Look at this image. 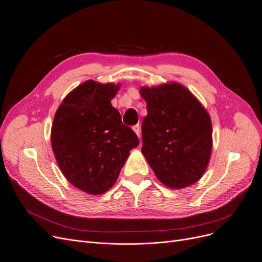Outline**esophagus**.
Wrapping results in <instances>:
<instances>
[{"mask_svg": "<svg viewBox=\"0 0 262 262\" xmlns=\"http://www.w3.org/2000/svg\"><path fill=\"white\" fill-rule=\"evenodd\" d=\"M133 129H134V132H135V133H136L137 136L140 138V136H141V129H140V125H139V124H137V125L133 126Z\"/></svg>", "mask_w": 262, "mask_h": 262, "instance_id": "obj_1", "label": "esophagus"}]
</instances>
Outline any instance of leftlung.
<instances>
[{
  "label": "left lung",
  "instance_id": "obj_1",
  "mask_svg": "<svg viewBox=\"0 0 262 262\" xmlns=\"http://www.w3.org/2000/svg\"><path fill=\"white\" fill-rule=\"evenodd\" d=\"M148 115L141 125V152L164 185L182 189L204 173L211 153L207 111L185 86L142 87Z\"/></svg>",
  "mask_w": 262,
  "mask_h": 262
}]
</instances>
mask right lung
Instances as JSON below:
<instances>
[{
	"mask_svg": "<svg viewBox=\"0 0 262 262\" xmlns=\"http://www.w3.org/2000/svg\"><path fill=\"white\" fill-rule=\"evenodd\" d=\"M120 85L87 81L63 99L52 126V148L64 177L90 194L109 190L137 135L122 123L111 99Z\"/></svg>",
	"mask_w": 262,
	"mask_h": 262,
	"instance_id": "right-lung-1",
	"label": "right lung"
}]
</instances>
